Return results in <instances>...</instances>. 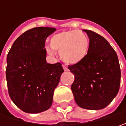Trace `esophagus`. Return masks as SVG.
I'll return each mask as SVG.
<instances>
[{
  "mask_svg": "<svg viewBox=\"0 0 126 126\" xmlns=\"http://www.w3.org/2000/svg\"><path fill=\"white\" fill-rule=\"evenodd\" d=\"M62 67H63V69H64V70L65 71H68V68H67V66L66 65H64V64H63L62 65Z\"/></svg>",
  "mask_w": 126,
  "mask_h": 126,
  "instance_id": "34e87169",
  "label": "esophagus"
}]
</instances>
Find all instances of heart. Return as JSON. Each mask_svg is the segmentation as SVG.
<instances>
[{"label": "heart", "mask_w": 126, "mask_h": 126, "mask_svg": "<svg viewBox=\"0 0 126 126\" xmlns=\"http://www.w3.org/2000/svg\"><path fill=\"white\" fill-rule=\"evenodd\" d=\"M50 47L47 52L52 55L53 51H60L62 60L68 64H76L84 60L90 48L88 37L78 30L57 33L51 37Z\"/></svg>", "instance_id": "b5f03b06"}]
</instances>
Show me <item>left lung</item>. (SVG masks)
<instances>
[{
    "label": "left lung",
    "mask_w": 126,
    "mask_h": 126,
    "mask_svg": "<svg viewBox=\"0 0 126 126\" xmlns=\"http://www.w3.org/2000/svg\"><path fill=\"white\" fill-rule=\"evenodd\" d=\"M89 37V52L84 60L69 66L74 75L71 90L76 104L90 110L104 109L118 94L121 69L116 52L104 37L83 30Z\"/></svg>",
    "instance_id": "obj_1"
}]
</instances>
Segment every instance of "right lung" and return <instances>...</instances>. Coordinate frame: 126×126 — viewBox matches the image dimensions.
Instances as JSON below:
<instances>
[{"label": "right lung", "mask_w": 126, "mask_h": 126, "mask_svg": "<svg viewBox=\"0 0 126 126\" xmlns=\"http://www.w3.org/2000/svg\"><path fill=\"white\" fill-rule=\"evenodd\" d=\"M55 28L35 27L16 39L7 56L8 93L17 107L36 114L49 109L64 69L46 62L45 43Z\"/></svg>", "instance_id": "1"}]
</instances>
